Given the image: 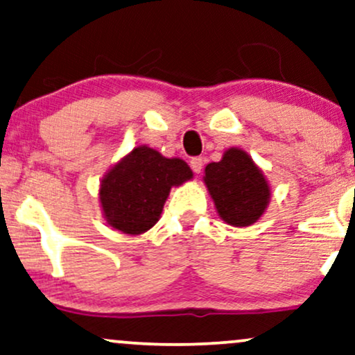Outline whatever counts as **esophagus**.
I'll list each match as a JSON object with an SVG mask.
<instances>
[{
    "label": "esophagus",
    "instance_id": "1",
    "mask_svg": "<svg viewBox=\"0 0 355 355\" xmlns=\"http://www.w3.org/2000/svg\"><path fill=\"white\" fill-rule=\"evenodd\" d=\"M190 167L195 173H200L201 170H203V159H201V157H193L190 160Z\"/></svg>",
    "mask_w": 355,
    "mask_h": 355
}]
</instances>
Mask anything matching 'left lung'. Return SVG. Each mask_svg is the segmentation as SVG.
<instances>
[{"label":"left lung","instance_id":"8db88e82","mask_svg":"<svg viewBox=\"0 0 355 355\" xmlns=\"http://www.w3.org/2000/svg\"><path fill=\"white\" fill-rule=\"evenodd\" d=\"M203 182L219 218L234 227L257 223L270 201V185L252 157L239 147L224 150L219 162L206 165Z\"/></svg>","mask_w":355,"mask_h":355}]
</instances>
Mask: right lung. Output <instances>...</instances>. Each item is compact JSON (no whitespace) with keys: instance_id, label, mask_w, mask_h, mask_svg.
Instances as JSON below:
<instances>
[{"instance_id":"obj_1","label":"right lung","mask_w":355,"mask_h":355,"mask_svg":"<svg viewBox=\"0 0 355 355\" xmlns=\"http://www.w3.org/2000/svg\"><path fill=\"white\" fill-rule=\"evenodd\" d=\"M191 178L185 160L167 159L149 146L134 147L101 178L103 216L124 234H142L160 219L172 187Z\"/></svg>"}]
</instances>
